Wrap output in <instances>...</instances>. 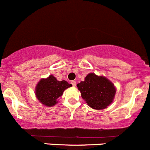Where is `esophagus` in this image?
Here are the masks:
<instances>
[{"instance_id":"1","label":"esophagus","mask_w":150,"mask_h":150,"mask_svg":"<svg viewBox=\"0 0 150 150\" xmlns=\"http://www.w3.org/2000/svg\"><path fill=\"white\" fill-rule=\"evenodd\" d=\"M71 83L72 86H73L74 87H75L76 86V81H72L71 82Z\"/></svg>"}]
</instances>
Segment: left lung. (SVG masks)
<instances>
[{
  "instance_id": "8db88e82",
  "label": "left lung",
  "mask_w": 150,
  "mask_h": 150,
  "mask_svg": "<svg viewBox=\"0 0 150 150\" xmlns=\"http://www.w3.org/2000/svg\"><path fill=\"white\" fill-rule=\"evenodd\" d=\"M82 99L88 107L96 110L107 108L113 102L117 88L114 83L104 76L89 73L84 81L77 83Z\"/></svg>"
}]
</instances>
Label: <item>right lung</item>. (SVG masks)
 Instances as JSON below:
<instances>
[{"instance_id":"add662e5","label":"right lung","mask_w":150,"mask_h":150,"mask_svg":"<svg viewBox=\"0 0 150 150\" xmlns=\"http://www.w3.org/2000/svg\"><path fill=\"white\" fill-rule=\"evenodd\" d=\"M72 86L65 80L58 81L52 74L42 78L35 88V94L39 102L46 107H53L58 103L57 99L62 96L67 88Z\"/></svg>"}]
</instances>
